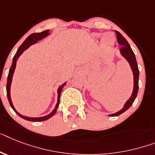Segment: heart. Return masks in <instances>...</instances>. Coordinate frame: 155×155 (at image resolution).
<instances>
[{"label":"heart","instance_id":"1","mask_svg":"<svg viewBox=\"0 0 155 155\" xmlns=\"http://www.w3.org/2000/svg\"><path fill=\"white\" fill-rule=\"evenodd\" d=\"M111 40H112V37L110 36V34H106L104 35L103 41L104 42V43L108 44V43H111V42H110Z\"/></svg>","mask_w":155,"mask_h":155}]
</instances>
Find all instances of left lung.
Wrapping results in <instances>:
<instances>
[{"label": "left lung", "instance_id": "obj_1", "mask_svg": "<svg viewBox=\"0 0 155 155\" xmlns=\"http://www.w3.org/2000/svg\"><path fill=\"white\" fill-rule=\"evenodd\" d=\"M116 39L118 41L119 44H120L122 47L120 48V52L122 54V55L127 60V62H129L130 66L131 67V70L133 71V74H134V89H133L132 95H131V98L126 102L124 107L120 111H119L118 112H116L115 114L110 115L112 116H116L119 115H121L124 112H126L127 110L128 109L131 105H132L133 102L135 101V98L137 97L138 91H139V68H138V64L136 62V58H135V55L133 51L131 50V47L129 45L128 42L127 41L124 37L120 33L116 31Z\"/></svg>", "mask_w": 155, "mask_h": 155}]
</instances>
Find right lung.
<instances>
[{
	"mask_svg": "<svg viewBox=\"0 0 155 155\" xmlns=\"http://www.w3.org/2000/svg\"><path fill=\"white\" fill-rule=\"evenodd\" d=\"M49 30L47 31H43L42 32L40 33H33V34L30 35L28 38H27L25 40H24V43L20 46V47L18 48L17 51H16V54L13 57V60H12V66L10 67L9 72H8V79H7V85H6V90H7V97L8 100V102L10 104V106H11L12 109L16 112V114L18 115L19 116H20L21 118L24 119V120H26L28 121H33V122H40V121H44L48 120L49 118H51V116H53L55 114L56 111H57V108L58 107V104H59V101H60V95H61V92H62V88L64 87V85H66V83H64L62 84L61 86L59 87V89L58 90V102L57 104L55 106V108L54 109L53 112L49 114L48 116H43V117H39V118H30V117H26V116H24L22 115L19 114L17 112H16L15 108H14L13 105H12V103L11 98H10V85H11V82H12V74H13L14 70H15V67H16V61H17V58L20 57V55L21 54L23 53L24 51H25L26 49H28L31 45H32L34 43H35L38 40H40L44 37L47 36L49 33H48Z\"/></svg>",
	"mask_w": 155,
	"mask_h": 155,
	"instance_id": "right-lung-1",
	"label": "right lung"
}]
</instances>
